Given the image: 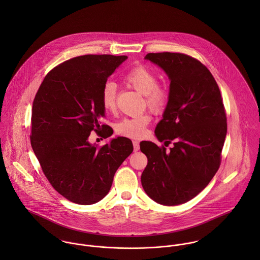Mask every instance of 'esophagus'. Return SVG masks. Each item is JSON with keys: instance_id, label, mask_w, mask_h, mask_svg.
I'll list each match as a JSON object with an SVG mask.
<instances>
[{"instance_id": "1", "label": "esophagus", "mask_w": 260, "mask_h": 260, "mask_svg": "<svg viewBox=\"0 0 260 260\" xmlns=\"http://www.w3.org/2000/svg\"><path fill=\"white\" fill-rule=\"evenodd\" d=\"M133 146H134V151H138L140 148V145H139V142L137 140H134L133 141Z\"/></svg>"}]
</instances>
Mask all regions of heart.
I'll list each match as a JSON object with an SVG mask.
<instances>
[{
  "label": "heart",
  "instance_id": "b5f03b06",
  "mask_svg": "<svg viewBox=\"0 0 260 260\" xmlns=\"http://www.w3.org/2000/svg\"><path fill=\"white\" fill-rule=\"evenodd\" d=\"M125 82L137 92L145 96V102L151 111H161L168 100V92L164 87L157 85V77L144 66H137L124 76ZM102 105L105 110L113 111L116 107V85L107 82L101 93ZM151 121L148 114L124 118L116 130L120 135L130 138H140L146 133V128Z\"/></svg>",
  "mask_w": 260,
  "mask_h": 260
}]
</instances>
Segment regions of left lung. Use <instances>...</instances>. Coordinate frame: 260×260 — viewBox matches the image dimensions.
Masks as SVG:
<instances>
[{"mask_svg":"<svg viewBox=\"0 0 260 260\" xmlns=\"http://www.w3.org/2000/svg\"><path fill=\"white\" fill-rule=\"evenodd\" d=\"M170 85L168 102L155 128L166 152L151 141L140 143L148 164L141 175L144 191L155 202L173 206L198 195L220 165L227 132L221 94L210 71L198 60L179 53H149Z\"/></svg>","mask_w":260,"mask_h":260,"instance_id":"obj_1","label":"left lung"}]
</instances>
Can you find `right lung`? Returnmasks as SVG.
Returning a JSON list of instances; mask_svg holds the SVG:
<instances>
[{"mask_svg":"<svg viewBox=\"0 0 260 260\" xmlns=\"http://www.w3.org/2000/svg\"><path fill=\"white\" fill-rule=\"evenodd\" d=\"M127 56L85 55L66 61L47 75L32 108L31 145L56 191L81 205L103 199L115 172L132 153L129 138H112L101 148L89 142L105 116L101 93ZM107 125H102L107 129ZM113 130L105 131V138Z\"/></svg>","mask_w":260,"mask_h":260,"instance_id":"add662e5","label":"right lung"}]
</instances>
